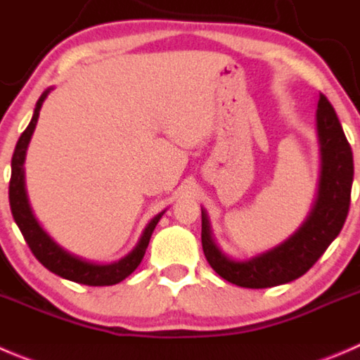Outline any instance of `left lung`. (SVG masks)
<instances>
[{
  "label": "left lung",
  "mask_w": 360,
  "mask_h": 360,
  "mask_svg": "<svg viewBox=\"0 0 360 360\" xmlns=\"http://www.w3.org/2000/svg\"><path fill=\"white\" fill-rule=\"evenodd\" d=\"M320 170L319 195L306 221L285 243L250 260L226 257L211 236V225L202 211V250L209 265L229 283L244 288H269L306 274L341 232L350 207L354 156L333 105L320 95L316 109Z\"/></svg>",
  "instance_id": "8db88e82"
}]
</instances>
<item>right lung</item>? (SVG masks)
I'll return each mask as SVG.
<instances>
[{"label":"right lung","instance_id":"add662e5","mask_svg":"<svg viewBox=\"0 0 360 360\" xmlns=\"http://www.w3.org/2000/svg\"><path fill=\"white\" fill-rule=\"evenodd\" d=\"M49 95V89L40 96L34 107V114L31 117V123L27 124L26 130L20 135L19 142L15 146V151L12 156V177H10L8 186V198H10V209H12V216L15 219L17 226L22 232L24 239H26L27 246L33 251L37 260L40 262L44 267H47L51 273L58 274V276L65 278V280L75 281L80 285H89V287H109V285H116L123 281L124 278L130 276L139 264L142 262L148 248L149 239L153 236L156 223L163 216V212L156 214L155 218L149 221L146 226L144 233H142L141 240L135 246L131 253L121 258L120 262H112V264H93V262L82 260V258L75 257V255L68 253L63 250L59 244H56L51 237L47 236L44 229L38 225L37 218L33 216V211L30 207L26 195V186H24V160H26V149L31 141L34 127H37L38 116H40V109L44 105L45 98Z\"/></svg>","mask_w":360,"mask_h":360}]
</instances>
